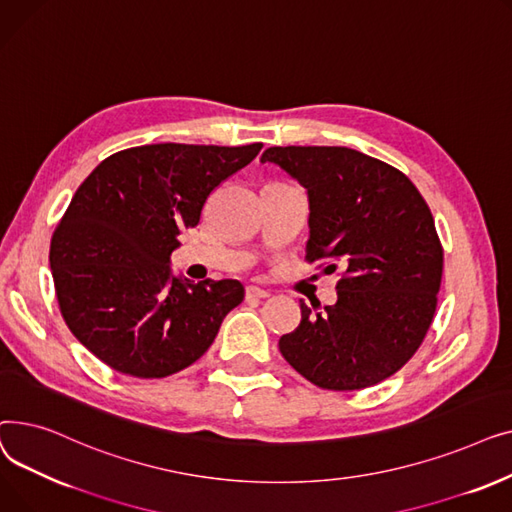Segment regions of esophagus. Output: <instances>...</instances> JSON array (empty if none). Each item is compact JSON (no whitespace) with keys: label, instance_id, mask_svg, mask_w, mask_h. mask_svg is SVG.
Returning a JSON list of instances; mask_svg holds the SVG:
<instances>
[{"label":"esophagus","instance_id":"esophagus-1","mask_svg":"<svg viewBox=\"0 0 512 512\" xmlns=\"http://www.w3.org/2000/svg\"><path fill=\"white\" fill-rule=\"evenodd\" d=\"M245 294H247L249 301H251V299H267V297H270V290L259 288V286H247Z\"/></svg>","mask_w":512,"mask_h":512}]
</instances>
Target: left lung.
Instances as JSON below:
<instances>
[{
    "label": "left lung",
    "mask_w": 512,
    "mask_h": 512,
    "mask_svg": "<svg viewBox=\"0 0 512 512\" xmlns=\"http://www.w3.org/2000/svg\"><path fill=\"white\" fill-rule=\"evenodd\" d=\"M272 161L309 195V263L342 267L338 301H301L299 328L280 353L324 390L384 382L421 346L434 321L444 249L417 186L386 161L348 147H270Z\"/></svg>",
    "instance_id": "8db88e82"
}]
</instances>
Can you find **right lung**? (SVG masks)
<instances>
[{
  "label": "right lung",
  "mask_w": 512,
  "mask_h": 512,
  "mask_svg": "<svg viewBox=\"0 0 512 512\" xmlns=\"http://www.w3.org/2000/svg\"><path fill=\"white\" fill-rule=\"evenodd\" d=\"M261 147H130L78 186L53 230L49 263L66 326L105 365L166 378L203 357L245 299L238 280L172 276L170 255L207 197Z\"/></svg>",
  "instance_id": "right-lung-1"
}]
</instances>
